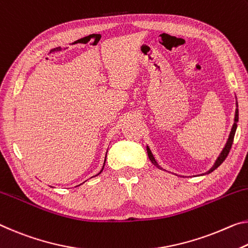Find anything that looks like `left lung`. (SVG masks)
Wrapping results in <instances>:
<instances>
[{"label": "left lung", "instance_id": "8db88e82", "mask_svg": "<svg viewBox=\"0 0 248 248\" xmlns=\"http://www.w3.org/2000/svg\"><path fill=\"white\" fill-rule=\"evenodd\" d=\"M235 98H236V96H235ZM237 123H238V105H237V100H236V109H235L234 124H233V127H232V129H231L229 139H227V141H226L225 147L223 148L222 152L219 153V155L217 156V159H216V161L214 162L213 167H212L209 171L205 172V173H203V175H204V174H210L211 172H213V171L215 170V169H217L219 166H221V164L224 162V160L226 159L227 155H229V153H230V150H231V148H232V144H233L234 136H235V132H236V128H237ZM147 152H148L149 159H150L152 164H155V166L156 168H158V169H160V170H164V169H162V167H160L159 163L156 162V160L155 159V156H153L152 152H151V150H150V148H149L148 145H147ZM164 171H167V170H164Z\"/></svg>", "mask_w": 248, "mask_h": 248}]
</instances>
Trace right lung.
Wrapping results in <instances>:
<instances>
[{
    "label": "right lung",
    "instance_id": "1",
    "mask_svg": "<svg viewBox=\"0 0 248 248\" xmlns=\"http://www.w3.org/2000/svg\"><path fill=\"white\" fill-rule=\"evenodd\" d=\"M108 151V150H107ZM106 158H107V153H106V156H105V161H104V166H103V169H101V170H100V172H99V173H98V174H96L95 176H97V175H99L100 173H101V172H103V170H104V167H105V163H106Z\"/></svg>",
    "mask_w": 248,
    "mask_h": 248
}]
</instances>
